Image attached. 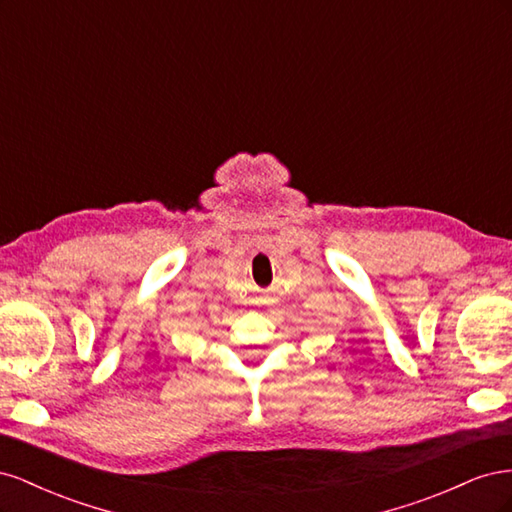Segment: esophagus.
<instances>
[{
  "label": "esophagus",
  "instance_id": "1",
  "mask_svg": "<svg viewBox=\"0 0 512 512\" xmlns=\"http://www.w3.org/2000/svg\"><path fill=\"white\" fill-rule=\"evenodd\" d=\"M265 303H267V305H273V303H275V301H273V299H269V297H267V299H265Z\"/></svg>",
  "mask_w": 512,
  "mask_h": 512
}]
</instances>
